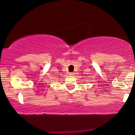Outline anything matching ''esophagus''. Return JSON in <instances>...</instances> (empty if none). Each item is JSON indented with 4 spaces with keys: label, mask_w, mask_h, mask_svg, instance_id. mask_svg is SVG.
I'll return each mask as SVG.
<instances>
[{
    "label": "esophagus",
    "mask_w": 135,
    "mask_h": 135,
    "mask_svg": "<svg viewBox=\"0 0 135 135\" xmlns=\"http://www.w3.org/2000/svg\"><path fill=\"white\" fill-rule=\"evenodd\" d=\"M74 74H75V73H69V75H70V76H74Z\"/></svg>",
    "instance_id": "34e87169"
}]
</instances>
